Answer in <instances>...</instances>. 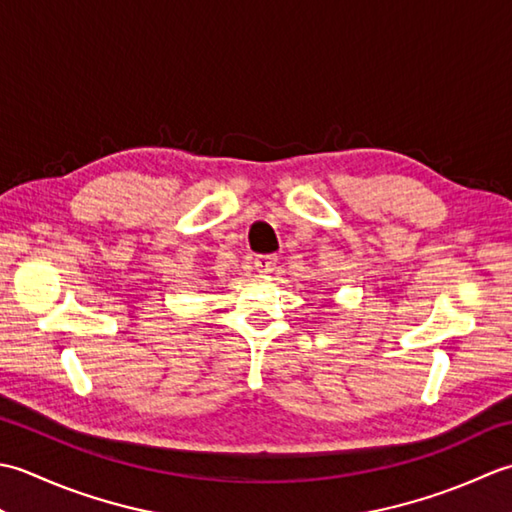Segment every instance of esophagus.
I'll list each match as a JSON object with an SVG mask.
<instances>
[{
	"label": "esophagus",
	"mask_w": 512,
	"mask_h": 512,
	"mask_svg": "<svg viewBox=\"0 0 512 512\" xmlns=\"http://www.w3.org/2000/svg\"><path fill=\"white\" fill-rule=\"evenodd\" d=\"M278 258L274 254H263L254 258V267L260 271V274H271L276 269Z\"/></svg>",
	"instance_id": "34e87169"
}]
</instances>
